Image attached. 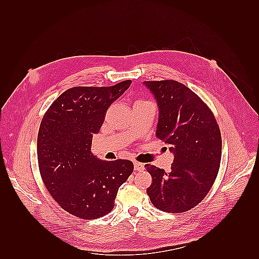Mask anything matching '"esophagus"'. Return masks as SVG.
Returning a JSON list of instances; mask_svg holds the SVG:
<instances>
[{
    "mask_svg": "<svg viewBox=\"0 0 259 259\" xmlns=\"http://www.w3.org/2000/svg\"><path fill=\"white\" fill-rule=\"evenodd\" d=\"M135 170L136 171H142V170H145V164L141 163V162H135Z\"/></svg>",
    "mask_w": 259,
    "mask_h": 259,
    "instance_id": "34e87169",
    "label": "esophagus"
}]
</instances>
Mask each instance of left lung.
<instances>
[{
    "instance_id": "left-lung-1",
    "label": "left lung",
    "mask_w": 259,
    "mask_h": 259,
    "mask_svg": "<svg viewBox=\"0 0 259 259\" xmlns=\"http://www.w3.org/2000/svg\"><path fill=\"white\" fill-rule=\"evenodd\" d=\"M144 84L159 107L156 137L170 145L175 155L170 172L146 164L152 177L147 195L162 211H188L216 180L222 159L221 129L211 110L188 87L175 80Z\"/></svg>"
}]
</instances>
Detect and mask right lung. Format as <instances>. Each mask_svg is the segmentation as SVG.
Listing matches in <instances>:
<instances>
[{
  "mask_svg": "<svg viewBox=\"0 0 259 259\" xmlns=\"http://www.w3.org/2000/svg\"><path fill=\"white\" fill-rule=\"evenodd\" d=\"M131 84L73 87L47 110L37 134L40 175L52 198L81 219H97L114 207L119 187L134 171L130 160L103 161L91 152L111 106Z\"/></svg>",
  "mask_w": 259,
  "mask_h": 259,
  "instance_id": "add662e5",
  "label": "right lung"
}]
</instances>
